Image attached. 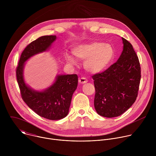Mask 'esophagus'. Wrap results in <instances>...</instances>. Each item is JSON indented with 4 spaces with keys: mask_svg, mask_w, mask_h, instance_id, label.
Listing matches in <instances>:
<instances>
[{
    "mask_svg": "<svg viewBox=\"0 0 156 156\" xmlns=\"http://www.w3.org/2000/svg\"><path fill=\"white\" fill-rule=\"evenodd\" d=\"M87 82V80L86 78H81L78 80V83L80 84H85Z\"/></svg>",
    "mask_w": 156,
    "mask_h": 156,
    "instance_id": "1",
    "label": "esophagus"
}]
</instances>
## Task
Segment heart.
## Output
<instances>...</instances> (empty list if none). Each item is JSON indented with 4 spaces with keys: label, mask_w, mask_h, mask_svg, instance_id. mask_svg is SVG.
<instances>
[{
    "label": "heart",
    "mask_w": 156,
    "mask_h": 156,
    "mask_svg": "<svg viewBox=\"0 0 156 156\" xmlns=\"http://www.w3.org/2000/svg\"><path fill=\"white\" fill-rule=\"evenodd\" d=\"M73 54L80 60H85L84 69L91 73L97 74L104 72L109 66L115 55L114 48L110 44L91 41L77 45L73 49ZM65 60L71 65L76 61L70 54L65 55Z\"/></svg>",
    "instance_id": "heart-1"
}]
</instances>
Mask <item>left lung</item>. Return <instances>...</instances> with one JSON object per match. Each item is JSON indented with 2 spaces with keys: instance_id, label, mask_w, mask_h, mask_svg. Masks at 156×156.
I'll list each match as a JSON object with an SVG mask.
<instances>
[{
  "instance_id": "8db88e82",
  "label": "left lung",
  "mask_w": 156,
  "mask_h": 156,
  "mask_svg": "<svg viewBox=\"0 0 156 156\" xmlns=\"http://www.w3.org/2000/svg\"><path fill=\"white\" fill-rule=\"evenodd\" d=\"M123 51L115 63L92 77L96 90L94 105L97 113L104 117L121 115L135 102L141 79L138 57L125 39Z\"/></svg>"
}]
</instances>
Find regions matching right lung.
Masks as SVG:
<instances>
[{
    "instance_id": "1",
    "label": "right lung",
    "mask_w": 156,
    "mask_h": 156,
    "mask_svg": "<svg viewBox=\"0 0 156 156\" xmlns=\"http://www.w3.org/2000/svg\"><path fill=\"white\" fill-rule=\"evenodd\" d=\"M55 35L43 36L31 42L22 52L16 68V79L22 99L35 113L45 119L57 120L68 115L72 96L78 86V76L57 75L45 90H35L24 79L25 62L34 55L48 51L56 40Z\"/></svg>"
}]
</instances>
